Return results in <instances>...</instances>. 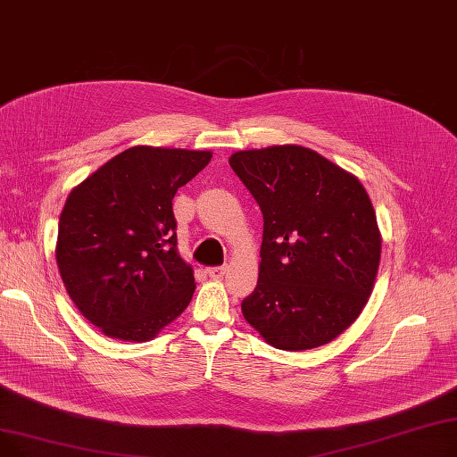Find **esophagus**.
<instances>
[{"label":"esophagus","mask_w":457,"mask_h":457,"mask_svg":"<svg viewBox=\"0 0 457 457\" xmlns=\"http://www.w3.org/2000/svg\"><path fill=\"white\" fill-rule=\"evenodd\" d=\"M208 277L212 278H223L227 273V265H216V267H208Z\"/></svg>","instance_id":"esophagus-1"}]
</instances>
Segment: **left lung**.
<instances>
[{"label":"left lung","mask_w":457,"mask_h":457,"mask_svg":"<svg viewBox=\"0 0 457 457\" xmlns=\"http://www.w3.org/2000/svg\"><path fill=\"white\" fill-rule=\"evenodd\" d=\"M228 164L263 216L245 320L280 351L330 343L361 313L378 273L382 237L365 187L301 145L237 151Z\"/></svg>","instance_id":"obj_1"}]
</instances>
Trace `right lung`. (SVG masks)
Instances as JSON below:
<instances>
[{
	"label": "right lung",
	"mask_w": 457,
	"mask_h": 457,
	"mask_svg": "<svg viewBox=\"0 0 457 457\" xmlns=\"http://www.w3.org/2000/svg\"><path fill=\"white\" fill-rule=\"evenodd\" d=\"M210 158L130 147L68 195L57 265L79 312L104 336L149 341L190 304L195 278L177 253L173 197Z\"/></svg>",
	"instance_id": "1"
}]
</instances>
